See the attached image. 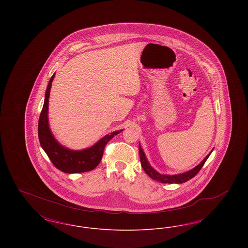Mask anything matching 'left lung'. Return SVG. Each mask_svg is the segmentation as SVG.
<instances>
[{"label": "left lung", "mask_w": 248, "mask_h": 248, "mask_svg": "<svg viewBox=\"0 0 248 248\" xmlns=\"http://www.w3.org/2000/svg\"><path fill=\"white\" fill-rule=\"evenodd\" d=\"M139 150H140V163H141L142 168L144 169V171L146 172V174L150 177H152L154 180H157L159 182L162 183H176V184H180V183H184L186 181L189 180L190 178L194 177L195 175H197V173L201 170V168L202 167V165H204L205 161L208 159L209 155L211 153L206 155V157L201 162L200 164L196 165L194 168L190 169L187 172L184 173H180V174H177V175H165V174H161L159 172H157L152 165H150L149 161L147 160V157L144 154L143 150H142L140 144H139Z\"/></svg>", "instance_id": "8db88e82"}]
</instances>
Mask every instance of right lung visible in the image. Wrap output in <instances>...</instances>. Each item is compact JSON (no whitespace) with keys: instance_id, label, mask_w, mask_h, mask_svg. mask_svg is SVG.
I'll list each match as a JSON object with an SVG mask.
<instances>
[{"instance_id":"right-lung-1","label":"right lung","mask_w":248,"mask_h":248,"mask_svg":"<svg viewBox=\"0 0 248 248\" xmlns=\"http://www.w3.org/2000/svg\"><path fill=\"white\" fill-rule=\"evenodd\" d=\"M55 73L51 77L45 95L44 107L39 118L38 137L43 150L58 169L64 173L74 174L88 172L94 169L100 163L107 143L123 130H117L108 134L93 146L81 151H74L62 146L54 137L48 121V104L52 82Z\"/></svg>"}]
</instances>
